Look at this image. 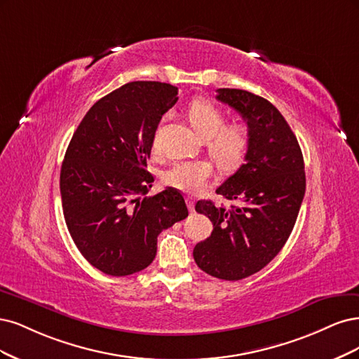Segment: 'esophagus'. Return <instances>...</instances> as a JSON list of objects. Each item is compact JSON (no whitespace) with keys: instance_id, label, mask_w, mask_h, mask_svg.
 Here are the masks:
<instances>
[{"instance_id":"1","label":"esophagus","mask_w":359,"mask_h":359,"mask_svg":"<svg viewBox=\"0 0 359 359\" xmlns=\"http://www.w3.org/2000/svg\"><path fill=\"white\" fill-rule=\"evenodd\" d=\"M187 203H188V209H189L191 212H194V210H195V200H194V198H191V196H188V198H187Z\"/></svg>"}]
</instances>
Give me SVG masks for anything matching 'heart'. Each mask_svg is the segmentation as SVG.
<instances>
[{"mask_svg": "<svg viewBox=\"0 0 359 359\" xmlns=\"http://www.w3.org/2000/svg\"><path fill=\"white\" fill-rule=\"evenodd\" d=\"M189 122L194 131L203 140H209L207 147L215 163L224 171L240 167L249 147V130L245 123H226L225 113L213 102L196 100L191 104ZM158 143L155 142V149ZM213 176V167L207 161H182L167 170L163 182L167 187L184 194L201 192Z\"/></svg>", "mask_w": 359, "mask_h": 359, "instance_id": "1", "label": "heart"}]
</instances>
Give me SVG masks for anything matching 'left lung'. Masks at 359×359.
I'll list each match as a JSON object with an SVG mask.
<instances>
[{
    "instance_id": "8db88e82",
    "label": "left lung",
    "mask_w": 359,
    "mask_h": 359,
    "mask_svg": "<svg viewBox=\"0 0 359 359\" xmlns=\"http://www.w3.org/2000/svg\"><path fill=\"white\" fill-rule=\"evenodd\" d=\"M216 98L241 114L250 140L246 163L216 189L241 204L225 209L201 200L195 205L213 231L194 248V259L217 279L240 280L264 269L291 236L306 192L304 159L291 126L270 101L229 88L217 89Z\"/></svg>"
}]
</instances>
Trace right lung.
Here are the masks:
<instances>
[{"label":"right lung","mask_w":359,"mask_h":359,"mask_svg":"<svg viewBox=\"0 0 359 359\" xmlns=\"http://www.w3.org/2000/svg\"><path fill=\"white\" fill-rule=\"evenodd\" d=\"M177 100L170 83H126L89 109L67 147L60 180L65 224L102 273L144 270L161 231L188 216L177 189L143 196L154 182L146 167L158 123Z\"/></svg>","instance_id":"1"}]
</instances>
